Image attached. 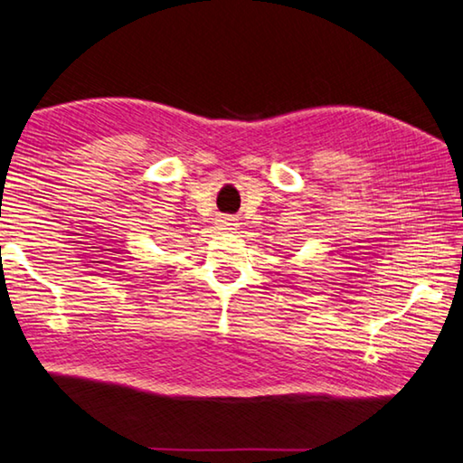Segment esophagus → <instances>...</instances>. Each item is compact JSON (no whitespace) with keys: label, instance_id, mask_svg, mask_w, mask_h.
<instances>
[{"label":"esophagus","instance_id":"obj_1","mask_svg":"<svg viewBox=\"0 0 463 463\" xmlns=\"http://www.w3.org/2000/svg\"><path fill=\"white\" fill-rule=\"evenodd\" d=\"M221 229L222 231H234V229H237V222H234V218H231V216H222L221 218Z\"/></svg>","mask_w":463,"mask_h":463}]
</instances>
